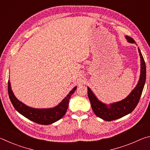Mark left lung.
Segmentation results:
<instances>
[{"label":"left lung","instance_id":"8db88e82","mask_svg":"<svg viewBox=\"0 0 150 150\" xmlns=\"http://www.w3.org/2000/svg\"><path fill=\"white\" fill-rule=\"evenodd\" d=\"M126 40L128 42L136 44L135 40L130 36H126ZM138 52L140 56L141 62V71L139 79L136 87L130 93L126 98L119 102L110 104L107 105L103 103L96 97L92 91L89 87L88 89V97L91 102V107L95 115L100 118L106 121H112L116 119L120 118L132 112L134 108L136 107L142 95V91L146 83V63L144 62V57L138 47Z\"/></svg>","mask_w":150,"mask_h":150}]
</instances>
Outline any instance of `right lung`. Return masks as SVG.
Segmentation results:
<instances>
[{"instance_id":"right-lung-1","label":"right lung","mask_w":150,"mask_h":150,"mask_svg":"<svg viewBox=\"0 0 150 150\" xmlns=\"http://www.w3.org/2000/svg\"><path fill=\"white\" fill-rule=\"evenodd\" d=\"M77 87H75L69 93L63 98L59 105L51 108H31L20 102L14 96L12 92L10 81L8 83V92L9 98L14 108L20 114L30 120L42 125H48L60 120L65 115L69 105L71 96L75 92Z\"/></svg>"}]
</instances>
